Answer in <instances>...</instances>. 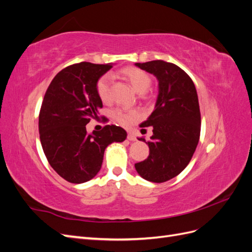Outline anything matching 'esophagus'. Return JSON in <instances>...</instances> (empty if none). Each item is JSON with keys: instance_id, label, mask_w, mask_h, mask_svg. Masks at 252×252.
<instances>
[{"instance_id": "34e87169", "label": "esophagus", "mask_w": 252, "mask_h": 252, "mask_svg": "<svg viewBox=\"0 0 252 252\" xmlns=\"http://www.w3.org/2000/svg\"><path fill=\"white\" fill-rule=\"evenodd\" d=\"M127 139H128L129 141H135V140H136V136L134 135V133L129 132L128 135H127Z\"/></svg>"}]
</instances>
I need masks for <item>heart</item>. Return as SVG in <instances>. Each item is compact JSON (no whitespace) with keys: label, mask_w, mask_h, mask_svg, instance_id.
Returning <instances> with one entry per match:
<instances>
[{"label":"heart","mask_w":252,"mask_h":252,"mask_svg":"<svg viewBox=\"0 0 252 252\" xmlns=\"http://www.w3.org/2000/svg\"><path fill=\"white\" fill-rule=\"evenodd\" d=\"M122 77H124L131 87L139 94L146 93L151 85V78L149 74L140 68L136 67H125L120 71ZM109 87L110 79L108 75H103L96 82V94L102 102H108L109 100ZM112 117L119 124L123 126H130L135 123L141 118V112L138 109H114L112 111Z\"/></svg>","instance_id":"1"}]
</instances>
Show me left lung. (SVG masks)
<instances>
[{"mask_svg":"<svg viewBox=\"0 0 252 252\" xmlns=\"http://www.w3.org/2000/svg\"><path fill=\"white\" fill-rule=\"evenodd\" d=\"M158 82L156 107L140 127L154 128L149 156L134 164L145 180L163 183L177 177L191 159L201 132V112L196 89L189 75L177 65L157 60L135 63Z\"/></svg>","mask_w":252,"mask_h":252,"instance_id":"8db88e82","label":"left lung"}]
</instances>
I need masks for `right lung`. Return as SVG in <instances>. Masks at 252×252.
Instances as JSON below:
<instances>
[{
    "instance_id": "1",
    "label": "right lung",
    "mask_w": 252,
    "mask_h": 252,
    "mask_svg": "<svg viewBox=\"0 0 252 252\" xmlns=\"http://www.w3.org/2000/svg\"><path fill=\"white\" fill-rule=\"evenodd\" d=\"M112 64L81 62L61 70L45 94L39 116V132L50 166L66 181L81 184L100 171L106 147L125 141L122 127L106 125L88 133L86 125L103 107L96 82Z\"/></svg>"
}]
</instances>
